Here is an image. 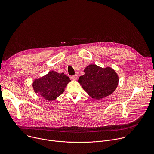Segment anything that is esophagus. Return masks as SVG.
Listing matches in <instances>:
<instances>
[{
    "label": "esophagus",
    "mask_w": 154,
    "mask_h": 154,
    "mask_svg": "<svg viewBox=\"0 0 154 154\" xmlns=\"http://www.w3.org/2000/svg\"><path fill=\"white\" fill-rule=\"evenodd\" d=\"M71 79H72V80H77V75L75 74V75H74L71 76Z\"/></svg>",
    "instance_id": "obj_1"
}]
</instances>
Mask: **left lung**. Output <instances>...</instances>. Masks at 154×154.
Returning a JSON list of instances; mask_svg holds the SVG:
<instances>
[{"label":"left lung","mask_w":154,"mask_h":154,"mask_svg":"<svg viewBox=\"0 0 154 154\" xmlns=\"http://www.w3.org/2000/svg\"><path fill=\"white\" fill-rule=\"evenodd\" d=\"M85 74L78 82L93 99L100 100L112 94L116 89L119 77L110 67L103 68L96 64H90L83 71Z\"/></svg>","instance_id":"1"}]
</instances>
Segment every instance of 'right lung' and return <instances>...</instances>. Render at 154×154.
<instances>
[{
  "label": "right lung",
  "instance_id": "obj_1",
  "mask_svg": "<svg viewBox=\"0 0 154 154\" xmlns=\"http://www.w3.org/2000/svg\"><path fill=\"white\" fill-rule=\"evenodd\" d=\"M70 81L69 77L64 73L51 71L46 75L35 79L32 86L35 93L48 101H52L63 93Z\"/></svg>",
  "mask_w": 154,
  "mask_h": 154
}]
</instances>
